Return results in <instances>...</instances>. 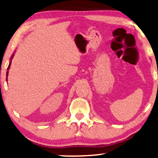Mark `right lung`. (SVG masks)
Wrapping results in <instances>:
<instances>
[{"instance_id":"add662e5","label":"right lung","mask_w":158,"mask_h":158,"mask_svg":"<svg viewBox=\"0 0 158 158\" xmlns=\"http://www.w3.org/2000/svg\"><path fill=\"white\" fill-rule=\"evenodd\" d=\"M14 55H15V52H14L13 55H12V56H11V57H10V62H9V65H8V69H7V72H6V81H8V70H9V69H10V64H11V62H12V60H13V56H14Z\"/></svg>"}]
</instances>
